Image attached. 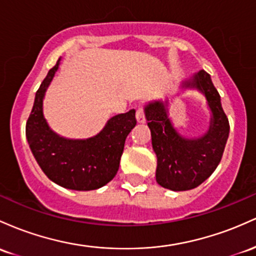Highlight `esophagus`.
Returning a JSON list of instances; mask_svg holds the SVG:
<instances>
[{
    "label": "esophagus",
    "instance_id": "esophagus-1",
    "mask_svg": "<svg viewBox=\"0 0 256 256\" xmlns=\"http://www.w3.org/2000/svg\"><path fill=\"white\" fill-rule=\"evenodd\" d=\"M136 120L138 123H145V111H144L142 108H136Z\"/></svg>",
    "mask_w": 256,
    "mask_h": 256
}]
</instances>
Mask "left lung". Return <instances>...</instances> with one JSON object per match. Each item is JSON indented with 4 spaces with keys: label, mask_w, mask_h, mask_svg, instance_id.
<instances>
[{
    "label": "left lung",
    "mask_w": 256,
    "mask_h": 256,
    "mask_svg": "<svg viewBox=\"0 0 256 256\" xmlns=\"http://www.w3.org/2000/svg\"><path fill=\"white\" fill-rule=\"evenodd\" d=\"M182 88L202 92L212 111L210 126L200 138L188 139L175 130L168 117V102H154L145 106L152 148L157 156L156 180L172 191L192 190L208 179L220 163L230 133L228 116L210 74L200 70L182 82Z\"/></svg>",
    "instance_id": "obj_1"
}]
</instances>
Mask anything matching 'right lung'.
<instances>
[{"label":"right lung","instance_id":"right-lung-1","mask_svg":"<svg viewBox=\"0 0 256 256\" xmlns=\"http://www.w3.org/2000/svg\"><path fill=\"white\" fill-rule=\"evenodd\" d=\"M59 64L60 58L36 92L26 122L28 146L52 182L70 190H96L117 174L126 138L136 124V110L114 116L98 136L90 139L70 140L56 136L43 117L42 106L46 90Z\"/></svg>","mask_w":256,"mask_h":256}]
</instances>
